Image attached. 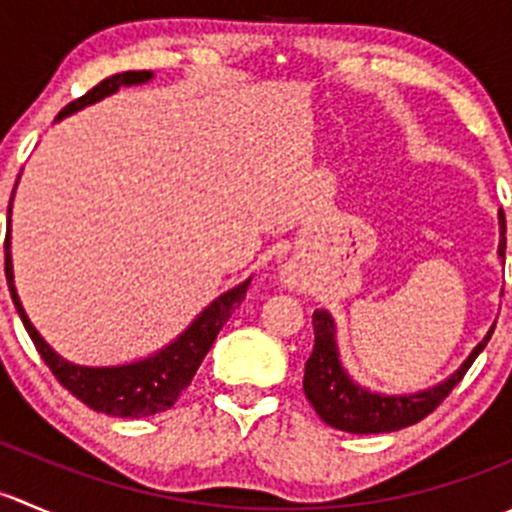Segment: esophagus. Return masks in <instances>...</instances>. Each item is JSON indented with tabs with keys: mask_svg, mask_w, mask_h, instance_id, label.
<instances>
[{
	"mask_svg": "<svg viewBox=\"0 0 512 512\" xmlns=\"http://www.w3.org/2000/svg\"><path fill=\"white\" fill-rule=\"evenodd\" d=\"M282 282L292 289H307L309 287V270L304 267V262L299 260H289L282 265L280 270Z\"/></svg>",
	"mask_w": 512,
	"mask_h": 512,
	"instance_id": "esophagus-1",
	"label": "esophagus"
}]
</instances>
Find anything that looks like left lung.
Wrapping results in <instances>:
<instances>
[{
	"instance_id": "1",
	"label": "left lung",
	"mask_w": 512,
	"mask_h": 512,
	"mask_svg": "<svg viewBox=\"0 0 512 512\" xmlns=\"http://www.w3.org/2000/svg\"><path fill=\"white\" fill-rule=\"evenodd\" d=\"M500 242L498 257L505 262V215L498 213ZM314 327V349L312 356L304 364V396L314 406L319 418L332 428L347 433H391L401 431L406 426H414L446 399L453 386L463 379L476 356L483 352L488 344L493 327L483 339L473 347L461 366L453 371L448 379L438 381L436 386H428L414 394H381L361 386L359 381L344 369L342 356H339L337 344V322L329 314V309H317L312 314Z\"/></svg>"
}]
</instances>
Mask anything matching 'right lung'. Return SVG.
Listing matches in <instances>:
<instances>
[{"mask_svg": "<svg viewBox=\"0 0 512 512\" xmlns=\"http://www.w3.org/2000/svg\"><path fill=\"white\" fill-rule=\"evenodd\" d=\"M153 79V71H123V74H113L103 79L101 84L94 86L89 94H84L76 101H71L64 111L56 116V121L71 116V113L81 111L86 106L103 101L106 96H113L121 91L123 86H141ZM17 190V185H14ZM14 200V198H12ZM9 215H12V203H9ZM9 232H12V220H9ZM4 242V272H7V285L12 292L14 307H17L19 317H22L24 329L32 337L36 352L46 361L51 374L59 379L64 389H69L81 404L89 409L98 411V414L118 416V418H143L168 411L170 406L178 401L180 391L190 386L195 371L203 364L205 354L213 347L215 337L223 329V324L232 317L237 307L245 299L247 287H250L252 277L245 282L235 285L227 292L215 297L173 342L160 347L158 352L143 356V359L126 361V364H113V366H91L71 361L61 356L36 332L32 319L27 317L19 299L17 287H14V267H12V240Z\"/></svg>", "mask_w": 512, "mask_h": 512, "instance_id": "add662e5", "label": "right lung"}]
</instances>
